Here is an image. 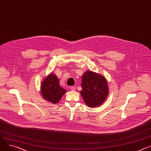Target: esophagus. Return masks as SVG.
Here are the masks:
<instances>
[{"label": "esophagus", "instance_id": "esophagus-1", "mask_svg": "<svg viewBox=\"0 0 151 151\" xmlns=\"http://www.w3.org/2000/svg\"><path fill=\"white\" fill-rule=\"evenodd\" d=\"M70 88V90H73V91H74V90H76V87H74V86H71Z\"/></svg>", "mask_w": 151, "mask_h": 151}]
</instances>
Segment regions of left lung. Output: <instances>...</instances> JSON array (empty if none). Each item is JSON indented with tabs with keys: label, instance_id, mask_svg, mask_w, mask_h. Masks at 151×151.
I'll return each mask as SVG.
<instances>
[{
	"label": "left lung",
	"instance_id": "8db88e82",
	"mask_svg": "<svg viewBox=\"0 0 151 151\" xmlns=\"http://www.w3.org/2000/svg\"><path fill=\"white\" fill-rule=\"evenodd\" d=\"M81 94L89 107L101 105L108 94L106 79L95 72L87 71L82 77Z\"/></svg>",
	"mask_w": 151,
	"mask_h": 151
}]
</instances>
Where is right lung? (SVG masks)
<instances>
[{"mask_svg":"<svg viewBox=\"0 0 151 151\" xmlns=\"http://www.w3.org/2000/svg\"><path fill=\"white\" fill-rule=\"evenodd\" d=\"M67 91L60 86L58 78L53 73L46 77L41 85V93L43 98L52 104H57Z\"/></svg>","mask_w":151,"mask_h":151,"instance_id":"right-lung-1","label":"right lung"}]
</instances>
